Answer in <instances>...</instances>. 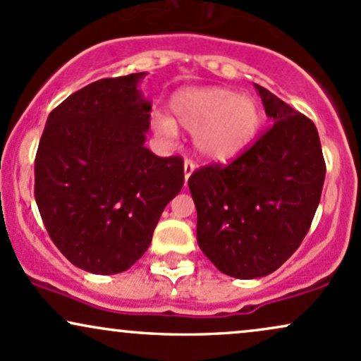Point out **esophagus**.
Returning <instances> with one entry per match:
<instances>
[{"instance_id": "34e87169", "label": "esophagus", "mask_w": 361, "mask_h": 361, "mask_svg": "<svg viewBox=\"0 0 361 361\" xmlns=\"http://www.w3.org/2000/svg\"><path fill=\"white\" fill-rule=\"evenodd\" d=\"M197 169V164H195V161H192V159H185V178L188 180L190 176H192V173Z\"/></svg>"}]
</instances>
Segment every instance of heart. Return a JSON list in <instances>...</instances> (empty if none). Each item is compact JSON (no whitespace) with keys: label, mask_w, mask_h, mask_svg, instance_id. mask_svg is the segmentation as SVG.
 Segmentation results:
<instances>
[{"label":"heart","mask_w":361,"mask_h":361,"mask_svg":"<svg viewBox=\"0 0 361 361\" xmlns=\"http://www.w3.org/2000/svg\"><path fill=\"white\" fill-rule=\"evenodd\" d=\"M171 111L178 123L195 133V147L210 161H228L245 151L262 123V112L254 99L222 87L178 94L171 101ZM151 126L159 136L176 134L175 121L159 112L151 117Z\"/></svg>","instance_id":"heart-1"}]
</instances>
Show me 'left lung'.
I'll use <instances>...</instances> for the list:
<instances>
[{
  "label": "left lung",
  "mask_w": 361,
  "mask_h": 361,
  "mask_svg": "<svg viewBox=\"0 0 361 361\" xmlns=\"http://www.w3.org/2000/svg\"><path fill=\"white\" fill-rule=\"evenodd\" d=\"M255 89L274 124L232 163L202 166L188 178L200 249L237 279L271 274L296 252L326 175L314 123Z\"/></svg>",
  "instance_id": "8db88e82"
}]
</instances>
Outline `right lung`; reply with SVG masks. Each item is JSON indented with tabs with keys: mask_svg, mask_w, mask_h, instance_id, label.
<instances>
[{
	"mask_svg": "<svg viewBox=\"0 0 361 361\" xmlns=\"http://www.w3.org/2000/svg\"><path fill=\"white\" fill-rule=\"evenodd\" d=\"M145 72L101 79L50 112L35 158V200L47 232L73 266L128 271L147 250L185 181L181 156L145 146L151 102Z\"/></svg>",
	"mask_w": 361,
	"mask_h": 361,
	"instance_id": "right-lung-1",
	"label": "right lung"
}]
</instances>
